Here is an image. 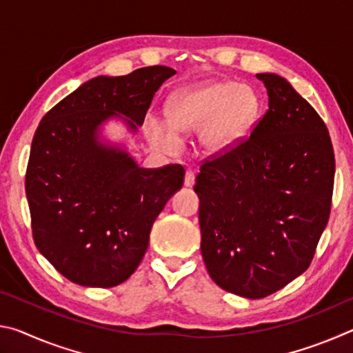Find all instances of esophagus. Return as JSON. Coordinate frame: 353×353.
<instances>
[{
  "label": "esophagus",
  "instance_id": "1",
  "mask_svg": "<svg viewBox=\"0 0 353 353\" xmlns=\"http://www.w3.org/2000/svg\"><path fill=\"white\" fill-rule=\"evenodd\" d=\"M194 171L193 170H187L185 171V181H183V185L185 187H193L194 185Z\"/></svg>",
  "mask_w": 353,
  "mask_h": 353
}]
</instances>
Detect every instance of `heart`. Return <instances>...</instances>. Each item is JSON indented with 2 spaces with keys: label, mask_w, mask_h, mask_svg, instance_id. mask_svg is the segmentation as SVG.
I'll return each mask as SVG.
<instances>
[{
  "label": "heart",
  "mask_w": 353,
  "mask_h": 353,
  "mask_svg": "<svg viewBox=\"0 0 353 353\" xmlns=\"http://www.w3.org/2000/svg\"><path fill=\"white\" fill-rule=\"evenodd\" d=\"M259 110L252 88L218 82L177 94L170 104V121L149 115L145 130L155 148L172 152L181 143V132L201 129L202 149L207 154H223L249 132Z\"/></svg>",
  "instance_id": "obj_1"
}]
</instances>
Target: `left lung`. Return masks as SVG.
Instances as JSON below:
<instances>
[{"label": "left lung", "mask_w": 353, "mask_h": 353, "mask_svg": "<svg viewBox=\"0 0 353 353\" xmlns=\"http://www.w3.org/2000/svg\"><path fill=\"white\" fill-rule=\"evenodd\" d=\"M256 77L270 109L248 139L204 160L194 185L207 271L248 299L270 296L307 271L334 181L332 140L318 112L283 77Z\"/></svg>", "instance_id": "left-lung-1"}]
</instances>
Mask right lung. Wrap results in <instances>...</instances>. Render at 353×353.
I'll return each instance as SVG.
<instances>
[{
	"label": "right lung",
	"instance_id": "add662e5",
	"mask_svg": "<svg viewBox=\"0 0 353 353\" xmlns=\"http://www.w3.org/2000/svg\"><path fill=\"white\" fill-rule=\"evenodd\" d=\"M174 74L154 65L93 77L41 118L25 182L32 238L70 282L112 288L128 280L155 218L183 185L182 165L140 168L124 149L99 141L101 124L113 117L126 116L135 132L155 92Z\"/></svg>",
	"mask_w": 353,
	"mask_h": 353
}]
</instances>
